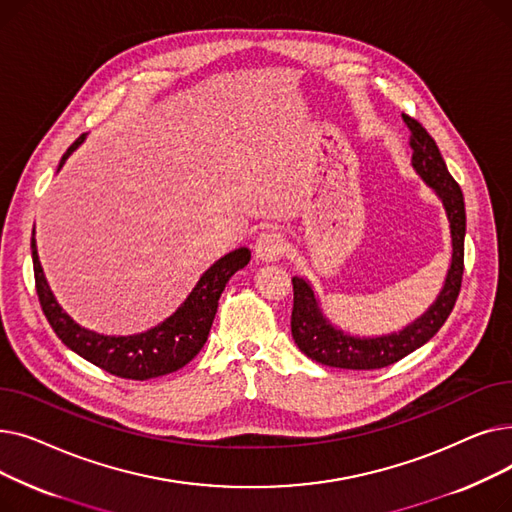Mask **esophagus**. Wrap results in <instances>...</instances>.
I'll return each instance as SVG.
<instances>
[{
    "label": "esophagus",
    "instance_id": "obj_1",
    "mask_svg": "<svg viewBox=\"0 0 512 512\" xmlns=\"http://www.w3.org/2000/svg\"><path fill=\"white\" fill-rule=\"evenodd\" d=\"M286 251V240L276 230H265L255 240V255L263 261H276Z\"/></svg>",
    "mask_w": 512,
    "mask_h": 512
}]
</instances>
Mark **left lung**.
<instances>
[{"mask_svg":"<svg viewBox=\"0 0 512 512\" xmlns=\"http://www.w3.org/2000/svg\"><path fill=\"white\" fill-rule=\"evenodd\" d=\"M411 130L409 145L413 149V168L419 176L434 188L444 203L452 234V263L444 282V288L436 303L429 307L417 321L398 334L382 338H355L332 328L321 315L311 286L299 278H292L294 305L290 317V330L294 344L309 359L340 369H382L409 353L417 351L429 338L444 326L452 313L456 297L461 292L463 270H465V199L459 182H456L442 159L436 141L415 118L402 114Z\"/></svg>","mask_w":512,"mask_h":512,"instance_id":"left-lung-1","label":"left lung"}]
</instances>
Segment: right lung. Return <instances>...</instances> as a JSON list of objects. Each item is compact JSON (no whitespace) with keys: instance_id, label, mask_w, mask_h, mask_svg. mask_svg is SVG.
Masks as SVG:
<instances>
[{"instance_id":"obj_1","label":"right lung","mask_w":512,"mask_h":512,"mask_svg":"<svg viewBox=\"0 0 512 512\" xmlns=\"http://www.w3.org/2000/svg\"><path fill=\"white\" fill-rule=\"evenodd\" d=\"M83 139L85 134H80L68 147L60 161V168L68 155L83 143ZM31 251L37 297L53 332L76 355L97 365L99 369L118 375V378L139 382L172 373L199 355L207 342L215 311H218V301L228 280L251 261V251L247 247L224 255L201 276L199 284L188 294V299L164 324L134 336H103L74 324L70 315L53 299V292L47 286L43 267L39 263L35 232L31 238Z\"/></svg>"}]
</instances>
